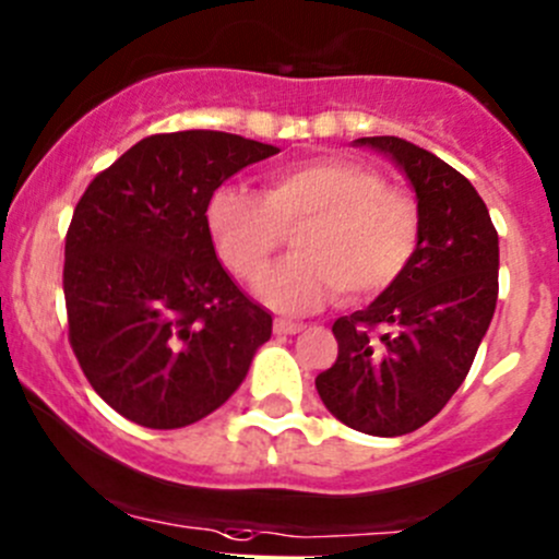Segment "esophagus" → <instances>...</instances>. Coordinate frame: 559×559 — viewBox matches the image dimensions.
I'll list each match as a JSON object with an SVG mask.
<instances>
[{
    "label": "esophagus",
    "mask_w": 559,
    "mask_h": 559,
    "mask_svg": "<svg viewBox=\"0 0 559 559\" xmlns=\"http://www.w3.org/2000/svg\"><path fill=\"white\" fill-rule=\"evenodd\" d=\"M273 331L275 334H297V331H302V323L297 321H289V318H275L273 321Z\"/></svg>",
    "instance_id": "esophagus-1"
}]
</instances>
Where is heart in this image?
Instances as JSON below:
<instances>
[{"instance_id":"obj_1","label":"heart","mask_w":559,"mask_h":559,"mask_svg":"<svg viewBox=\"0 0 559 559\" xmlns=\"http://www.w3.org/2000/svg\"><path fill=\"white\" fill-rule=\"evenodd\" d=\"M206 233L243 284L262 278L294 234V257L262 281L270 308L302 312L336 294L371 299L403 278L421 243L419 201L349 158H308L265 175V190L223 186L206 201Z\"/></svg>"}]
</instances>
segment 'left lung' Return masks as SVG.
I'll return each instance as SVG.
<instances>
[{"label":"left lung","instance_id":"8db88e82","mask_svg":"<svg viewBox=\"0 0 559 559\" xmlns=\"http://www.w3.org/2000/svg\"><path fill=\"white\" fill-rule=\"evenodd\" d=\"M355 143L406 171L421 243L395 286L336 318L340 353L316 390L347 427L397 438L438 416L469 373L499 297V236L486 201L443 158L390 134Z\"/></svg>","mask_w":559,"mask_h":559}]
</instances>
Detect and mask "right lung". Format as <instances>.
Segmentation results:
<instances>
[{"instance_id":"obj_1","label":"right lung","mask_w":559,"mask_h":559,"mask_svg":"<svg viewBox=\"0 0 559 559\" xmlns=\"http://www.w3.org/2000/svg\"><path fill=\"white\" fill-rule=\"evenodd\" d=\"M278 148L188 130L143 138L90 182L66 233L69 342L124 419L177 429L238 390L273 318L219 265L210 195Z\"/></svg>"}]
</instances>
